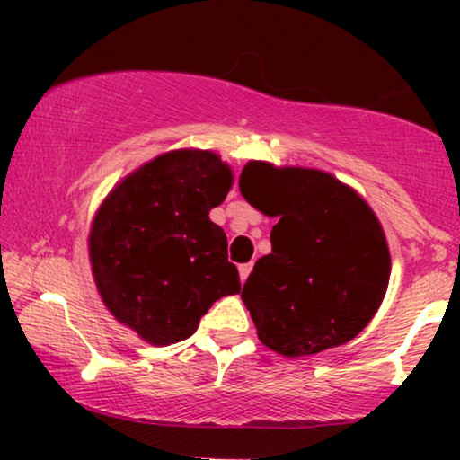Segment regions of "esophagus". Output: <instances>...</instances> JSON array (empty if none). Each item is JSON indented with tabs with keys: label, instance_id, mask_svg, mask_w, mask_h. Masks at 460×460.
I'll list each match as a JSON object with an SVG mask.
<instances>
[{
	"label": "esophagus",
	"instance_id": "1",
	"mask_svg": "<svg viewBox=\"0 0 460 460\" xmlns=\"http://www.w3.org/2000/svg\"><path fill=\"white\" fill-rule=\"evenodd\" d=\"M251 270H252V263H242V266H240V281L242 283L246 281L248 274H251Z\"/></svg>",
	"mask_w": 460,
	"mask_h": 460
}]
</instances>
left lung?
<instances>
[{
  "label": "left lung",
  "mask_w": 460,
  "mask_h": 460,
  "mask_svg": "<svg viewBox=\"0 0 460 460\" xmlns=\"http://www.w3.org/2000/svg\"><path fill=\"white\" fill-rule=\"evenodd\" d=\"M240 192L277 216L272 252L242 289L257 337L283 357H307L357 337L381 307L392 274L376 214L352 188L315 168L248 162Z\"/></svg>",
  "instance_id": "1"
}]
</instances>
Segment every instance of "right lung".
I'll return each instance as SVG.
<instances>
[{"label":"right lung","mask_w":460,"mask_h":460,"mask_svg":"<svg viewBox=\"0 0 460 460\" xmlns=\"http://www.w3.org/2000/svg\"><path fill=\"white\" fill-rule=\"evenodd\" d=\"M231 183L216 153L168 151L125 177L94 214L88 252L103 305L153 346L188 340L216 300L240 292L223 226L209 220Z\"/></svg>","instance_id":"add662e5"}]
</instances>
